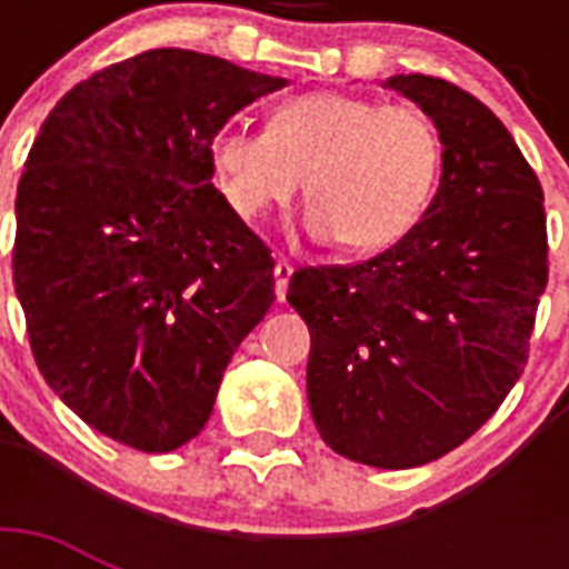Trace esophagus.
Returning a JSON list of instances; mask_svg holds the SVG:
<instances>
[{
  "label": "esophagus",
  "mask_w": 569,
  "mask_h": 569,
  "mask_svg": "<svg viewBox=\"0 0 569 569\" xmlns=\"http://www.w3.org/2000/svg\"><path fill=\"white\" fill-rule=\"evenodd\" d=\"M295 268L286 262V259H277L274 266V292H277V301L283 303L286 301V289H289V277H292Z\"/></svg>",
  "instance_id": "1"
}]
</instances>
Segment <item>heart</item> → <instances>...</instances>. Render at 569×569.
Here are the masks:
<instances>
[{
    "instance_id": "heart-1",
    "label": "heart",
    "mask_w": 569,
    "mask_h": 569,
    "mask_svg": "<svg viewBox=\"0 0 569 569\" xmlns=\"http://www.w3.org/2000/svg\"><path fill=\"white\" fill-rule=\"evenodd\" d=\"M223 197L241 218L289 203L307 177L303 232L380 250L410 232L440 177L442 144L416 106L319 91L280 102L271 129L223 123L212 136Z\"/></svg>"
}]
</instances>
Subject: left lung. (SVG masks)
<instances>
[{
    "label": "left lung",
    "instance_id": "8db88e82",
    "mask_svg": "<svg viewBox=\"0 0 569 569\" xmlns=\"http://www.w3.org/2000/svg\"><path fill=\"white\" fill-rule=\"evenodd\" d=\"M440 132V186L389 250L301 268L286 301L310 328L307 398L342 458L410 469L496 413L529 360L547 289L543 191L502 120L458 84L389 76Z\"/></svg>",
    "mask_w": 569,
    "mask_h": 569
}]
</instances>
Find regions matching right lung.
<instances>
[{
	"instance_id": "add662e5",
	"label": "right lung",
	"mask_w": 569,
	"mask_h": 569,
	"mask_svg": "<svg viewBox=\"0 0 569 569\" xmlns=\"http://www.w3.org/2000/svg\"><path fill=\"white\" fill-rule=\"evenodd\" d=\"M286 79L150 49L67 91L17 186L31 355L93 431L173 451L274 303V259L212 186V136Z\"/></svg>"
}]
</instances>
